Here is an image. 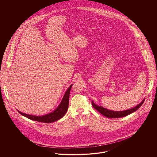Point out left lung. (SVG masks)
Here are the masks:
<instances>
[{"instance_id": "left-lung-1", "label": "left lung", "mask_w": 157, "mask_h": 157, "mask_svg": "<svg viewBox=\"0 0 157 157\" xmlns=\"http://www.w3.org/2000/svg\"><path fill=\"white\" fill-rule=\"evenodd\" d=\"M144 101H145V99H144L142 101H141L139 104L137 105L136 106H135L134 108L125 110V111H114L108 109L101 106H99L95 104L93 101H92V104L93 107L96 110H97L98 112H100L105 117L109 118H121V117H125L137 111L141 107V106L144 103Z\"/></svg>"}]
</instances>
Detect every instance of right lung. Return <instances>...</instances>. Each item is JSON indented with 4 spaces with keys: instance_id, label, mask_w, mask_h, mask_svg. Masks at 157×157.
<instances>
[{
    "instance_id": "add662e5",
    "label": "right lung",
    "mask_w": 157,
    "mask_h": 157,
    "mask_svg": "<svg viewBox=\"0 0 157 157\" xmlns=\"http://www.w3.org/2000/svg\"><path fill=\"white\" fill-rule=\"evenodd\" d=\"M72 84H71L70 86L67 88L58 106L51 113H49L48 114H46L42 116H36V115H32L26 114V113L21 112L18 110L17 111L23 116L30 120L40 122L51 123L60 120L65 115V113L67 112L68 105H69V98L70 90L72 88Z\"/></svg>"
}]
</instances>
